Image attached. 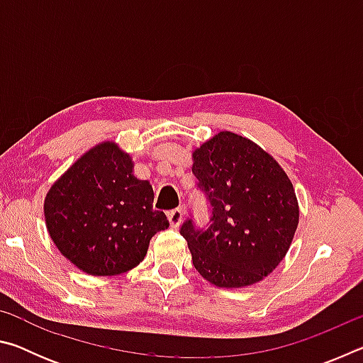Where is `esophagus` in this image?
I'll use <instances>...</instances> for the list:
<instances>
[{"mask_svg": "<svg viewBox=\"0 0 363 363\" xmlns=\"http://www.w3.org/2000/svg\"><path fill=\"white\" fill-rule=\"evenodd\" d=\"M182 218H184V210H182L181 206H179V208H174V210H171V211H168V220H169V224L173 225V227L179 225Z\"/></svg>", "mask_w": 363, "mask_h": 363, "instance_id": "1", "label": "esophagus"}]
</instances>
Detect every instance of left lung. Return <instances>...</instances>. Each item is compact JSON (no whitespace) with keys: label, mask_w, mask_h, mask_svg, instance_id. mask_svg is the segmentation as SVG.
<instances>
[{"label":"left lung","mask_w":363,"mask_h":363,"mask_svg":"<svg viewBox=\"0 0 363 363\" xmlns=\"http://www.w3.org/2000/svg\"><path fill=\"white\" fill-rule=\"evenodd\" d=\"M192 173L210 201V223L181 225L200 275L220 288L262 280L284 259L296 232L293 184L259 145L220 131L194 152Z\"/></svg>","instance_id":"obj_1"}]
</instances>
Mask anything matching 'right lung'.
<instances>
[{"instance_id":"obj_1","label":"right lung","mask_w":363,"mask_h":363,"mask_svg":"<svg viewBox=\"0 0 363 363\" xmlns=\"http://www.w3.org/2000/svg\"><path fill=\"white\" fill-rule=\"evenodd\" d=\"M149 181L133 174V162L113 143L77 160L49 189L48 232L60 253L89 275H120L144 259L150 238L168 229L153 210Z\"/></svg>"}]
</instances>
